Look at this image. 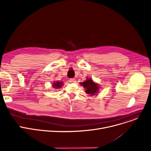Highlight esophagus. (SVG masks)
<instances>
[{"label":"esophagus","instance_id":"obj_1","mask_svg":"<svg viewBox=\"0 0 151 151\" xmlns=\"http://www.w3.org/2000/svg\"><path fill=\"white\" fill-rule=\"evenodd\" d=\"M69 82H70V83H74L76 82V78H70Z\"/></svg>","mask_w":151,"mask_h":151}]
</instances>
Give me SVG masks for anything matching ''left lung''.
Returning <instances> with one entry per match:
<instances>
[{"instance_id": "1", "label": "left lung", "mask_w": 151, "mask_h": 151, "mask_svg": "<svg viewBox=\"0 0 151 151\" xmlns=\"http://www.w3.org/2000/svg\"><path fill=\"white\" fill-rule=\"evenodd\" d=\"M80 84L81 86L84 87L86 90V93L89 95H94L99 91L98 85L96 83H94L93 80L91 78H87V80L86 81L80 83Z\"/></svg>"}]
</instances>
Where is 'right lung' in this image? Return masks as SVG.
I'll list each match as a JSON object with an SVG mask.
<instances>
[{
    "mask_svg": "<svg viewBox=\"0 0 151 151\" xmlns=\"http://www.w3.org/2000/svg\"><path fill=\"white\" fill-rule=\"evenodd\" d=\"M63 85V82H60L59 81H58L56 82L55 81L54 83H53V88H55V89L60 88Z\"/></svg>",
    "mask_w": 151,
    "mask_h": 151,
    "instance_id": "obj_1",
    "label": "right lung"
}]
</instances>
